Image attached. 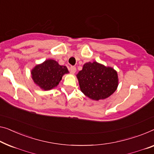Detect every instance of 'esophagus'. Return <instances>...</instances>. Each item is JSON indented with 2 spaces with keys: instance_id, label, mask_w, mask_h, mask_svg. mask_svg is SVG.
Here are the masks:
<instances>
[{
  "instance_id": "34e87169",
  "label": "esophagus",
  "mask_w": 154,
  "mask_h": 154,
  "mask_svg": "<svg viewBox=\"0 0 154 154\" xmlns=\"http://www.w3.org/2000/svg\"><path fill=\"white\" fill-rule=\"evenodd\" d=\"M70 71L71 73L74 74V73H75V72H76V67H75V66H70Z\"/></svg>"
}]
</instances>
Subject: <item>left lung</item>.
<instances>
[{
    "mask_svg": "<svg viewBox=\"0 0 154 154\" xmlns=\"http://www.w3.org/2000/svg\"><path fill=\"white\" fill-rule=\"evenodd\" d=\"M77 77L82 93L93 100L109 97L118 85L116 71L96 61L85 63Z\"/></svg>",
    "mask_w": 154,
    "mask_h": 154,
    "instance_id": "obj_1",
    "label": "left lung"
}]
</instances>
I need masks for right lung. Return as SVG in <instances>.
Masks as SVG:
<instances>
[{
    "label": "right lung",
    "instance_id": "1",
    "mask_svg": "<svg viewBox=\"0 0 154 154\" xmlns=\"http://www.w3.org/2000/svg\"><path fill=\"white\" fill-rule=\"evenodd\" d=\"M66 73H68L66 66H60L52 59H48L40 65L36 66L31 74L34 83L46 91L57 86Z\"/></svg>",
    "mask_w": 154,
    "mask_h": 154
}]
</instances>
